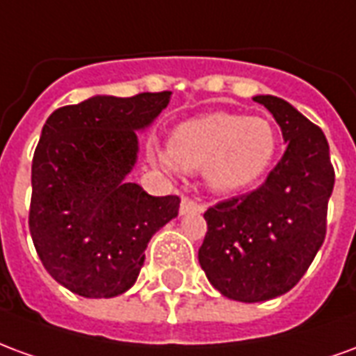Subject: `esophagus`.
Segmentation results:
<instances>
[{
	"instance_id": "obj_1",
	"label": "esophagus",
	"mask_w": 356,
	"mask_h": 356,
	"mask_svg": "<svg viewBox=\"0 0 356 356\" xmlns=\"http://www.w3.org/2000/svg\"><path fill=\"white\" fill-rule=\"evenodd\" d=\"M204 211V206L198 204V202L191 200V198H183L181 200V206H179V213L181 216H188V213H202Z\"/></svg>"
}]
</instances>
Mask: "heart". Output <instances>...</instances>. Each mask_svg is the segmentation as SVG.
<instances>
[{
	"mask_svg": "<svg viewBox=\"0 0 356 356\" xmlns=\"http://www.w3.org/2000/svg\"><path fill=\"white\" fill-rule=\"evenodd\" d=\"M276 152L278 133L267 118L208 112L179 124L158 162L165 170L202 168L211 193L234 194L261 181Z\"/></svg>",
	"mask_w": 356,
	"mask_h": 356,
	"instance_id": "1",
	"label": "heart"
}]
</instances>
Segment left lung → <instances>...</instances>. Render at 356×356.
<instances>
[{"instance_id":"left-lung-1","label":"left lung","mask_w":356,"mask_h":356,"mask_svg":"<svg viewBox=\"0 0 356 356\" xmlns=\"http://www.w3.org/2000/svg\"><path fill=\"white\" fill-rule=\"evenodd\" d=\"M288 145L267 181L204 213L208 232L198 261L225 298L257 303L290 291L326 236L334 191L328 140L318 125L284 99L255 95Z\"/></svg>"}]
</instances>
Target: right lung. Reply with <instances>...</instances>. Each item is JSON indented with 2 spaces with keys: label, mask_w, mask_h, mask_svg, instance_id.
<instances>
[{
  "label": "right lung",
  "mask_w": 356,
  "mask_h": 356,
  "mask_svg": "<svg viewBox=\"0 0 356 356\" xmlns=\"http://www.w3.org/2000/svg\"><path fill=\"white\" fill-rule=\"evenodd\" d=\"M171 91L95 95L55 110L32 160L30 234L43 267L81 298L131 288L148 242L179 213V196H150L127 175L137 131L152 125Z\"/></svg>",
  "instance_id": "obj_1"
}]
</instances>
